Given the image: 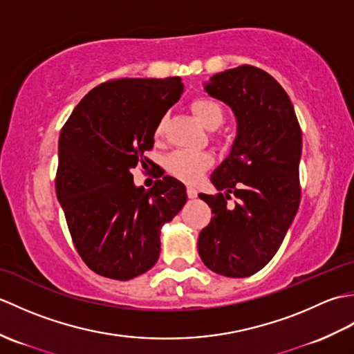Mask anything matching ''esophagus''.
Listing matches in <instances>:
<instances>
[{
  "instance_id": "esophagus-1",
  "label": "esophagus",
  "mask_w": 354,
  "mask_h": 354,
  "mask_svg": "<svg viewBox=\"0 0 354 354\" xmlns=\"http://www.w3.org/2000/svg\"><path fill=\"white\" fill-rule=\"evenodd\" d=\"M187 194H189V198H190V199H194V198L198 196V190L194 189V187L189 185V187H187Z\"/></svg>"
}]
</instances>
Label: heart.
Instances as JSON below:
<instances>
[{
	"mask_svg": "<svg viewBox=\"0 0 354 354\" xmlns=\"http://www.w3.org/2000/svg\"><path fill=\"white\" fill-rule=\"evenodd\" d=\"M192 111L196 115L199 122L204 124L207 129H217L225 120V111L222 104L212 99V97L202 95L196 97L192 102ZM165 127V117L160 118L156 124L155 135L161 137ZM213 164V156L208 152L202 150H187L178 149L165 158V169H167L173 176L185 183H196L204 175L205 170Z\"/></svg>",
	"mask_w": 354,
	"mask_h": 354,
	"instance_id": "1",
	"label": "heart"
}]
</instances>
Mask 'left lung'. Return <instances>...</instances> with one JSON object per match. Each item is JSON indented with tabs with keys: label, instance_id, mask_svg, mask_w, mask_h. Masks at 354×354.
Here are the masks:
<instances>
[{
	"label": "left lung",
	"instance_id": "left-lung-1",
	"mask_svg": "<svg viewBox=\"0 0 354 354\" xmlns=\"http://www.w3.org/2000/svg\"><path fill=\"white\" fill-rule=\"evenodd\" d=\"M204 88L234 112L237 135L209 178L219 193L199 194L214 216L198 251L216 274L250 277L274 257L298 212L301 129L281 85L255 66L214 74Z\"/></svg>",
	"mask_w": 354,
	"mask_h": 354
}]
</instances>
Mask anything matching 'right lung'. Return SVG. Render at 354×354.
Listing matches in <instances>:
<instances>
[{"label": "right lung", "mask_w": 354, "mask_h": 354, "mask_svg": "<svg viewBox=\"0 0 354 354\" xmlns=\"http://www.w3.org/2000/svg\"><path fill=\"white\" fill-rule=\"evenodd\" d=\"M181 77L117 79L91 89L59 137L57 201L86 266L112 280L145 274L160 257V234L187 202L171 176L133 184L160 118L183 94Z\"/></svg>", "instance_id": "1"}]
</instances>
